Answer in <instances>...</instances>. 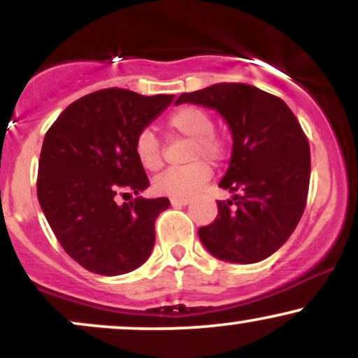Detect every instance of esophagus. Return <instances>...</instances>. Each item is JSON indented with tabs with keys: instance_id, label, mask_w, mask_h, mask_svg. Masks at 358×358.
I'll use <instances>...</instances> for the list:
<instances>
[{
	"instance_id": "1",
	"label": "esophagus",
	"mask_w": 358,
	"mask_h": 358,
	"mask_svg": "<svg viewBox=\"0 0 358 358\" xmlns=\"http://www.w3.org/2000/svg\"><path fill=\"white\" fill-rule=\"evenodd\" d=\"M188 203H190V199H171V205L175 207H185Z\"/></svg>"
}]
</instances>
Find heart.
<instances>
[{"mask_svg":"<svg viewBox=\"0 0 358 358\" xmlns=\"http://www.w3.org/2000/svg\"><path fill=\"white\" fill-rule=\"evenodd\" d=\"M168 127L175 134L192 139V145L188 148V159H195L200 156V158L217 162L224 156V143L213 133V119L202 108H196V106L180 108L168 117ZM134 155L145 170L155 171L162 166L159 141L153 131H139L134 139ZM208 176H210V168L205 162L196 159L187 166L166 170L156 178L155 188L158 193L171 196V199H188L200 190Z\"/></svg>","mask_w":358,"mask_h":358,"instance_id":"heart-1","label":"heart"}]
</instances>
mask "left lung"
I'll return each mask as SVG.
<instances>
[{
	"label": "left lung",
	"mask_w": 358,
	"mask_h": 358,
	"mask_svg": "<svg viewBox=\"0 0 358 358\" xmlns=\"http://www.w3.org/2000/svg\"><path fill=\"white\" fill-rule=\"evenodd\" d=\"M220 114L232 134V155L219 187L234 193L217 202L219 215L199 229L217 259L252 264L269 257L296 229L310 187V145L286 102L248 84H215L182 94L175 104Z\"/></svg>",
	"instance_id": "1"
}]
</instances>
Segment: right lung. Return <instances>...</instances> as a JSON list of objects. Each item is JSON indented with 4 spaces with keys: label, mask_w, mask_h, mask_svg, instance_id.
<instances>
[{
    "label": "right lung",
    "mask_w": 358,
    "mask_h": 358,
    "mask_svg": "<svg viewBox=\"0 0 358 358\" xmlns=\"http://www.w3.org/2000/svg\"><path fill=\"white\" fill-rule=\"evenodd\" d=\"M171 101L165 94L97 90L72 102L45 134L36 180L40 207L65 252L90 273H131L153 250L155 220L170 200L136 196L117 205L114 196L139 195L150 187L134 139Z\"/></svg>",
    "instance_id": "obj_1"
}]
</instances>
